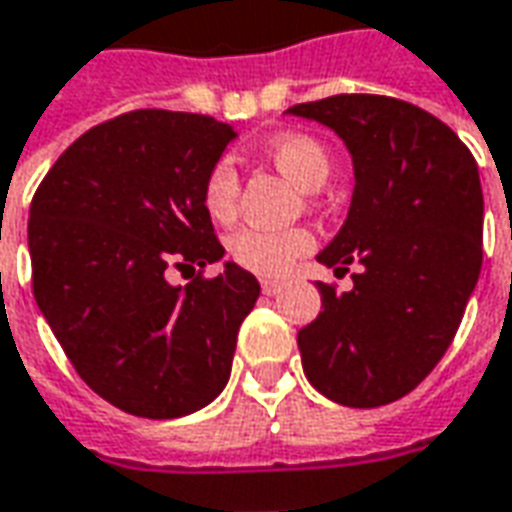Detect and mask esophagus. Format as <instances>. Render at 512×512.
<instances>
[{"mask_svg": "<svg viewBox=\"0 0 512 512\" xmlns=\"http://www.w3.org/2000/svg\"><path fill=\"white\" fill-rule=\"evenodd\" d=\"M260 288H263V293H268V296H274V293L282 291V282L280 280H263L260 282Z\"/></svg>", "mask_w": 512, "mask_h": 512, "instance_id": "obj_1", "label": "esophagus"}]
</instances>
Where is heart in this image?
I'll list each match as a JSON object with an SVG mask.
<instances>
[{
    "label": "heart",
    "mask_w": 512,
    "mask_h": 512,
    "mask_svg": "<svg viewBox=\"0 0 512 512\" xmlns=\"http://www.w3.org/2000/svg\"><path fill=\"white\" fill-rule=\"evenodd\" d=\"M266 155L302 191H318L332 174L330 149L305 132H288L274 138ZM238 194H241L238 169L232 166V160H216L202 185L205 213L219 224H230L238 213ZM313 244L316 238L305 227H293V230L241 227L230 235L227 252L238 266L252 274L282 277L299 257H305L313 249Z\"/></svg>",
    "instance_id": "obj_1"
}]
</instances>
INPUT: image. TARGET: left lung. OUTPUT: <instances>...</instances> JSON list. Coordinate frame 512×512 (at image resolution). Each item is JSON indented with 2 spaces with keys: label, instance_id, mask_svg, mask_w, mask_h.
<instances>
[{
  "label": "left lung",
  "instance_id": "left-lung-1",
  "mask_svg": "<svg viewBox=\"0 0 512 512\" xmlns=\"http://www.w3.org/2000/svg\"><path fill=\"white\" fill-rule=\"evenodd\" d=\"M338 132L355 166L349 216L318 263L355 288L318 282L321 313L299 330L307 380L346 407L402 399L438 366L482 268L477 160L441 119L377 94L288 107Z\"/></svg>",
  "mask_w": 512,
  "mask_h": 512
}]
</instances>
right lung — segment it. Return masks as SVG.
Listing matches in <instances>:
<instances>
[{
	"mask_svg": "<svg viewBox=\"0 0 512 512\" xmlns=\"http://www.w3.org/2000/svg\"><path fill=\"white\" fill-rule=\"evenodd\" d=\"M235 135L199 113L132 110L80 135L32 196L35 302L85 385L124 413L188 416L230 380L260 282L224 263L171 285L166 268L224 257L202 185Z\"/></svg>",
	"mask_w": 512,
	"mask_h": 512,
	"instance_id": "obj_1",
	"label": "right lung"
}]
</instances>
